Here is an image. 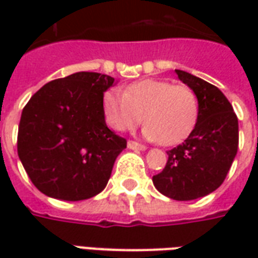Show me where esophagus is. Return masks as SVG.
I'll list each match as a JSON object with an SVG mask.
<instances>
[{"label": "esophagus", "mask_w": 258, "mask_h": 258, "mask_svg": "<svg viewBox=\"0 0 258 258\" xmlns=\"http://www.w3.org/2000/svg\"><path fill=\"white\" fill-rule=\"evenodd\" d=\"M130 149H133V151H145L146 146L142 145V144H138V142H135V141H128V144H127Z\"/></svg>", "instance_id": "obj_1"}]
</instances>
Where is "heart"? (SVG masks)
<instances>
[{
  "instance_id": "b5f03b06",
  "label": "heart",
  "mask_w": 258,
  "mask_h": 258,
  "mask_svg": "<svg viewBox=\"0 0 258 258\" xmlns=\"http://www.w3.org/2000/svg\"><path fill=\"white\" fill-rule=\"evenodd\" d=\"M107 123L127 131L142 123L144 135L162 145H175L194 130L199 116V99L188 85L146 79L130 84L125 91L109 90L103 95Z\"/></svg>"
}]
</instances>
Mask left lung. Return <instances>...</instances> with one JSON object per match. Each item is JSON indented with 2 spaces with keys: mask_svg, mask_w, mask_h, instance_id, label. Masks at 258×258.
Here are the masks:
<instances>
[{
  "mask_svg": "<svg viewBox=\"0 0 258 258\" xmlns=\"http://www.w3.org/2000/svg\"><path fill=\"white\" fill-rule=\"evenodd\" d=\"M175 73L198 95L199 116L189 137L167 151L166 167L153 175V184L170 199L194 200L216 190L227 177L238 152V117L216 85L182 70Z\"/></svg>",
  "mask_w": 258,
  "mask_h": 258,
  "instance_id": "1",
  "label": "left lung"
}]
</instances>
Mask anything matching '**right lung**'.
I'll return each instance as SVG.
<instances>
[{
  "instance_id": "obj_1",
  "label": "right lung",
  "mask_w": 258,
  "mask_h": 258,
  "mask_svg": "<svg viewBox=\"0 0 258 258\" xmlns=\"http://www.w3.org/2000/svg\"><path fill=\"white\" fill-rule=\"evenodd\" d=\"M110 76L79 72L49 81L23 107L18 155L37 189L55 199H90L105 189L127 140L105 123Z\"/></svg>"
}]
</instances>
